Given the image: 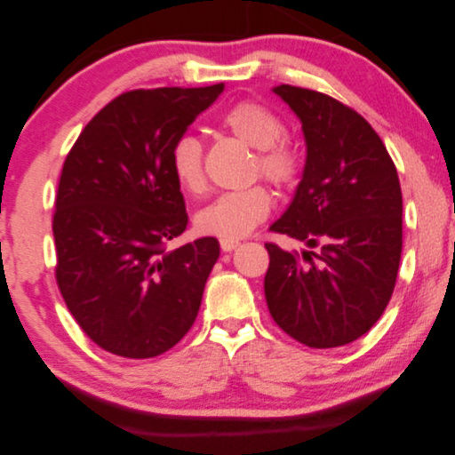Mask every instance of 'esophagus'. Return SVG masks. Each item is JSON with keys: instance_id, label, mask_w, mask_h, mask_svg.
I'll use <instances>...</instances> for the list:
<instances>
[{"instance_id": "obj_1", "label": "esophagus", "mask_w": 455, "mask_h": 455, "mask_svg": "<svg viewBox=\"0 0 455 455\" xmlns=\"http://www.w3.org/2000/svg\"><path fill=\"white\" fill-rule=\"evenodd\" d=\"M239 241H229V239H220V249L224 252H231L233 249H237Z\"/></svg>"}]
</instances>
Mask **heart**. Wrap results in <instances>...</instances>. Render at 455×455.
I'll list each match as a JSON object with an SVG mask.
<instances>
[{"instance_id":"obj_1","label":"heart","mask_w":455,"mask_h":455,"mask_svg":"<svg viewBox=\"0 0 455 455\" xmlns=\"http://www.w3.org/2000/svg\"><path fill=\"white\" fill-rule=\"evenodd\" d=\"M220 125L233 139L256 149L254 178H266L279 189L298 184L304 172V157L294 142L284 139V123L271 108L241 100L233 104L220 119ZM171 171L188 194H201L206 186L203 148L191 134L178 136L171 146ZM271 212V196L264 186L228 191L197 214V228L220 239L237 241L266 222Z\"/></svg>"}]
</instances>
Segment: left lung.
Returning <instances> with one entry per match:
<instances>
[{
  "label": "left lung",
  "instance_id": "8db88e82",
  "mask_svg": "<svg viewBox=\"0 0 455 455\" xmlns=\"http://www.w3.org/2000/svg\"><path fill=\"white\" fill-rule=\"evenodd\" d=\"M301 121L307 159L288 211L269 229L319 252L266 243L273 321L313 349L339 347L378 323L403 252V191L379 134L324 92L273 89Z\"/></svg>",
  "mask_w": 455,
  "mask_h": 455
}]
</instances>
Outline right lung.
Instances as JSON below:
<instances>
[{
    "instance_id": "obj_1",
    "label": "right lung",
    "mask_w": 455,
    "mask_h": 455,
    "mask_svg": "<svg viewBox=\"0 0 455 455\" xmlns=\"http://www.w3.org/2000/svg\"><path fill=\"white\" fill-rule=\"evenodd\" d=\"M224 84L136 89L96 114L68 151L52 214L59 291L108 353L151 359L196 323L220 244L169 251L188 226L171 146Z\"/></svg>"
}]
</instances>
